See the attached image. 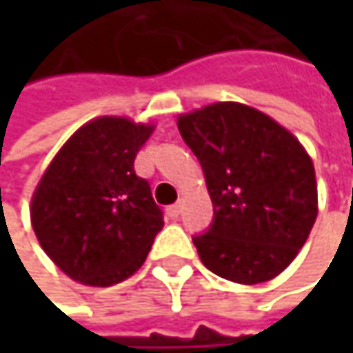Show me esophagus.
I'll use <instances>...</instances> for the list:
<instances>
[{"instance_id": "34e87169", "label": "esophagus", "mask_w": 353, "mask_h": 353, "mask_svg": "<svg viewBox=\"0 0 353 353\" xmlns=\"http://www.w3.org/2000/svg\"><path fill=\"white\" fill-rule=\"evenodd\" d=\"M179 212H181V204H172V206L168 208V216H170V219H177Z\"/></svg>"}]
</instances>
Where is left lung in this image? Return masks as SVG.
<instances>
[{
    "label": "left lung",
    "instance_id": "1",
    "mask_svg": "<svg viewBox=\"0 0 353 353\" xmlns=\"http://www.w3.org/2000/svg\"><path fill=\"white\" fill-rule=\"evenodd\" d=\"M177 128L202 165L214 210L210 227L192 237L202 263L239 284L272 280L317 219L311 157L270 116L235 102L183 114Z\"/></svg>",
    "mask_w": 353,
    "mask_h": 353
}]
</instances>
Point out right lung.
<instances>
[{
    "label": "right lung",
    "instance_id": "obj_1",
    "mask_svg": "<svg viewBox=\"0 0 353 353\" xmlns=\"http://www.w3.org/2000/svg\"><path fill=\"white\" fill-rule=\"evenodd\" d=\"M153 126L104 116L57 153L32 196V229L46 255L73 280L112 286L134 274L163 229L134 157Z\"/></svg>",
    "mask_w": 353,
    "mask_h": 353
}]
</instances>
